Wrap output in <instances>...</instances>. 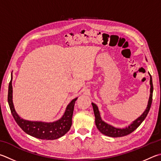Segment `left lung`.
Returning <instances> with one entry per match:
<instances>
[{"instance_id":"1","label":"left lung","mask_w":161,"mask_h":161,"mask_svg":"<svg viewBox=\"0 0 161 161\" xmlns=\"http://www.w3.org/2000/svg\"><path fill=\"white\" fill-rule=\"evenodd\" d=\"M150 84H151V90H150L151 93H150V97H149V100H148L147 109H146L144 113H143L139 118H137L135 121L133 122L132 124H131L129 127L125 128V129H118V128H115L102 120L101 118L100 113H99L97 106H96V104L92 103L93 112H94V115H95V123H96V127L98 128V130L100 131L102 134L111 137L124 136L128 135V134H131L132 131L135 130L136 128L142 124V122L144 120V119L147 118L148 113L149 112V110L151 108L152 99H153L152 98H153V90L151 75H150Z\"/></svg>"}]
</instances>
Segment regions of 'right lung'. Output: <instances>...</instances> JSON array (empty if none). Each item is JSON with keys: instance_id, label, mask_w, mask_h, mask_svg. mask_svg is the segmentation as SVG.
<instances>
[{"instance_id": "1", "label": "right lung", "mask_w": 161, "mask_h": 161, "mask_svg": "<svg viewBox=\"0 0 161 161\" xmlns=\"http://www.w3.org/2000/svg\"><path fill=\"white\" fill-rule=\"evenodd\" d=\"M13 78V77H12ZM77 98H75L69 103L63 118L59 120L50 123L42 122H31L20 118L14 110L13 103V86L12 79L8 86V101L12 115L19 127L30 135L41 139L53 140L60 138L68 132L72 125V118L75 103Z\"/></svg>"}]
</instances>
